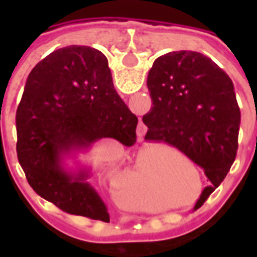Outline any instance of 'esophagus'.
Instances as JSON below:
<instances>
[{
	"label": "esophagus",
	"mask_w": 257,
	"mask_h": 257,
	"mask_svg": "<svg viewBox=\"0 0 257 257\" xmlns=\"http://www.w3.org/2000/svg\"><path fill=\"white\" fill-rule=\"evenodd\" d=\"M145 134H146V129H142V131L139 132V136L140 138H143V136H145Z\"/></svg>",
	"instance_id": "1"
}]
</instances>
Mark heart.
<instances>
[{
    "label": "heart",
    "instance_id": "b5f03b06",
    "mask_svg": "<svg viewBox=\"0 0 257 257\" xmlns=\"http://www.w3.org/2000/svg\"><path fill=\"white\" fill-rule=\"evenodd\" d=\"M156 157L158 162H162V165H168V164H172L173 161H176L179 158V153L176 150H173V149H157L156 150ZM149 173L147 176H153V171L149 169Z\"/></svg>",
    "mask_w": 257,
    "mask_h": 257
}]
</instances>
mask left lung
<instances>
[{
	"label": "left lung",
	"instance_id": "left-lung-1",
	"mask_svg": "<svg viewBox=\"0 0 257 257\" xmlns=\"http://www.w3.org/2000/svg\"><path fill=\"white\" fill-rule=\"evenodd\" d=\"M147 86L153 107L143 115L145 139L175 146L204 169L209 186L194 206L198 209L237 156L241 112L232 81L202 53L175 51L156 59Z\"/></svg>",
	"mask_w": 257,
	"mask_h": 257
}]
</instances>
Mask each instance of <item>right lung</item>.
<instances>
[{
    "instance_id": "right-lung-1",
    "label": "right lung",
    "mask_w": 257,
    "mask_h": 257,
    "mask_svg": "<svg viewBox=\"0 0 257 257\" xmlns=\"http://www.w3.org/2000/svg\"><path fill=\"white\" fill-rule=\"evenodd\" d=\"M138 117L112 84L107 58L95 48L70 45L37 63L16 111L18 158L40 197L70 215L108 220L107 208L88 179L64 160L97 140L136 142Z\"/></svg>"
}]
</instances>
